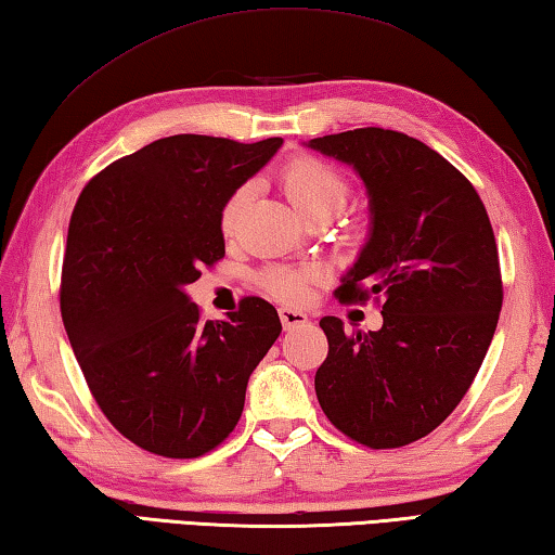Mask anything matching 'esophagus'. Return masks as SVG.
<instances>
[{"label": "esophagus", "instance_id": "34e87169", "mask_svg": "<svg viewBox=\"0 0 555 555\" xmlns=\"http://www.w3.org/2000/svg\"><path fill=\"white\" fill-rule=\"evenodd\" d=\"M280 322H283L285 328H297V326H305L309 322V317L302 312V309L280 307Z\"/></svg>", "mask_w": 555, "mask_h": 555}]
</instances>
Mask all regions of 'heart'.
Instances as JSON below:
<instances>
[{
    "mask_svg": "<svg viewBox=\"0 0 555 555\" xmlns=\"http://www.w3.org/2000/svg\"><path fill=\"white\" fill-rule=\"evenodd\" d=\"M283 190L299 217H309L314 211H341L348 199V182L341 172H336L332 165L317 158H297L283 170ZM248 188L243 184L231 194L221 209V231L231 236L238 227V219L248 202ZM319 272L314 268H270L262 275V285L270 295H275L285 302H302L312 293L314 280Z\"/></svg>",
    "mask_w": 555,
    "mask_h": 555,
    "instance_id": "obj_1",
    "label": "heart"
}]
</instances>
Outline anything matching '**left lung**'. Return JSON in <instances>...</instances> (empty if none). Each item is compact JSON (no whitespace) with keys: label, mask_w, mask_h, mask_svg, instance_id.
I'll return each mask as SVG.
<instances>
[{"label":"left lung","mask_w":555,"mask_h":555,"mask_svg":"<svg viewBox=\"0 0 555 555\" xmlns=\"http://www.w3.org/2000/svg\"><path fill=\"white\" fill-rule=\"evenodd\" d=\"M351 165L367 192L371 227L336 295L383 297L377 332L319 326L328 356L314 390L338 431L371 449H400L431 434L478 375L498 328V243L478 192L412 135L353 129L305 143Z\"/></svg>","instance_id":"8db88e82"}]
</instances>
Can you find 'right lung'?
Here are the masks:
<instances>
[{"instance_id":"1","label":"right lung","mask_w":555,"mask_h":555,"mask_svg":"<svg viewBox=\"0 0 555 555\" xmlns=\"http://www.w3.org/2000/svg\"><path fill=\"white\" fill-rule=\"evenodd\" d=\"M280 145L168 135L114 160L75 204L63 324L100 410L145 451L197 459L217 449L283 332L260 297L204 324L184 293L223 258V204Z\"/></svg>"}]
</instances>
